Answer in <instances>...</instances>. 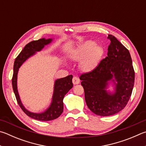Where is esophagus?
I'll use <instances>...</instances> for the list:
<instances>
[{"label": "esophagus", "mask_w": 146, "mask_h": 146, "mask_svg": "<svg viewBox=\"0 0 146 146\" xmlns=\"http://www.w3.org/2000/svg\"><path fill=\"white\" fill-rule=\"evenodd\" d=\"M79 83H80V80H79V78L78 77H76V76H73V84L74 85H76V84H78Z\"/></svg>", "instance_id": "obj_1"}]
</instances>
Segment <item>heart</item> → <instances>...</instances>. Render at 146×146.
Here are the masks:
<instances>
[{"label": "heart", "instance_id": "1", "mask_svg": "<svg viewBox=\"0 0 146 146\" xmlns=\"http://www.w3.org/2000/svg\"><path fill=\"white\" fill-rule=\"evenodd\" d=\"M104 54V48L96 45V42L87 40L79 44L70 53V57L73 60H81L80 67L86 72L91 71L97 67Z\"/></svg>", "mask_w": 146, "mask_h": 146}]
</instances>
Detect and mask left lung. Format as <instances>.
<instances>
[{"instance_id": "8db88e82", "label": "left lung", "mask_w": 146, "mask_h": 146, "mask_svg": "<svg viewBox=\"0 0 146 146\" xmlns=\"http://www.w3.org/2000/svg\"><path fill=\"white\" fill-rule=\"evenodd\" d=\"M107 57L94 70L80 76L87 107L95 114L109 116L120 112L130 98L135 72L128 50L108 34ZM114 91L106 89L109 84Z\"/></svg>"}]
</instances>
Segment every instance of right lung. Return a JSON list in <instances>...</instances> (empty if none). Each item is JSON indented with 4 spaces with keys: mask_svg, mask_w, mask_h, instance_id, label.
I'll return each instance as SVG.
<instances>
[{
    "mask_svg": "<svg viewBox=\"0 0 146 146\" xmlns=\"http://www.w3.org/2000/svg\"><path fill=\"white\" fill-rule=\"evenodd\" d=\"M53 38H41L36 41H31L26 44L22 52L16 58L13 67V75L12 78V86L18 105L29 117L42 121H48L57 119L63 112V99L67 92L73 87L72 75H68L64 78L55 80L54 82V92H53L52 102L45 111L41 113H34L26 109L21 102L17 88V76L20 66L29 57L33 56L36 52H40L47 44L52 43Z\"/></svg>",
    "mask_w": 146,
    "mask_h": 146,
    "instance_id": "1",
    "label": "right lung"
}]
</instances>
